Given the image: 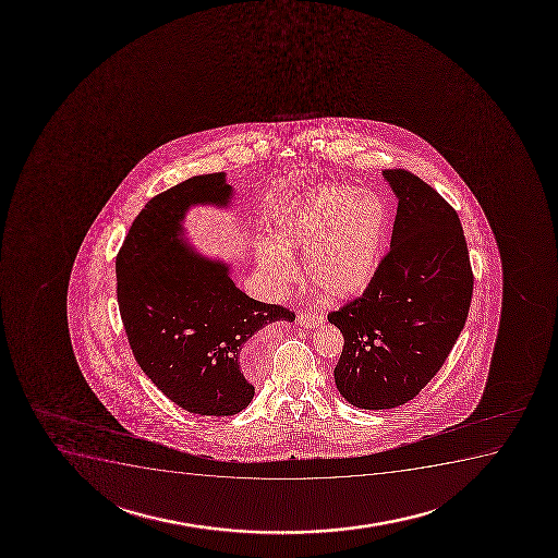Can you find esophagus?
<instances>
[{
  "mask_svg": "<svg viewBox=\"0 0 558 558\" xmlns=\"http://www.w3.org/2000/svg\"><path fill=\"white\" fill-rule=\"evenodd\" d=\"M296 322H299L301 327L317 328L322 327V325H325L327 319H325V317L319 314H301L299 317H296Z\"/></svg>",
  "mask_w": 558,
  "mask_h": 558,
  "instance_id": "34e87169",
  "label": "esophagus"
}]
</instances>
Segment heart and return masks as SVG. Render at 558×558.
Masks as SVG:
<instances>
[{"instance_id": "b5f03b06", "label": "heart", "mask_w": 558, "mask_h": 558, "mask_svg": "<svg viewBox=\"0 0 558 558\" xmlns=\"http://www.w3.org/2000/svg\"><path fill=\"white\" fill-rule=\"evenodd\" d=\"M387 233V205L379 197L332 184L289 205L276 220L272 239L257 244L254 257L270 295H280L293 280L291 254L304 252L306 280L330 301H348L374 280Z\"/></svg>"}]
</instances>
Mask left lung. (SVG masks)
Here are the masks:
<instances>
[{"instance_id": "1", "label": "left lung", "mask_w": 558, "mask_h": 558, "mask_svg": "<svg viewBox=\"0 0 558 558\" xmlns=\"http://www.w3.org/2000/svg\"><path fill=\"white\" fill-rule=\"evenodd\" d=\"M398 210L390 252L362 296L328 314L343 349L341 398L367 411L403 405L439 372L465 327L472 270L458 213L405 170H385Z\"/></svg>"}]
</instances>
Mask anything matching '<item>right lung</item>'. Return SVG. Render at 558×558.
<instances>
[{
  "mask_svg": "<svg viewBox=\"0 0 558 558\" xmlns=\"http://www.w3.org/2000/svg\"><path fill=\"white\" fill-rule=\"evenodd\" d=\"M226 173L186 179L153 197L116 259L118 302L132 353L153 385L199 416L241 413L254 398L252 338L295 314L236 288L233 265L204 256L184 235L196 205L228 209Z\"/></svg>",
  "mask_w": 558,
  "mask_h": 558,
  "instance_id": "obj_1",
  "label": "right lung"
}]
</instances>
